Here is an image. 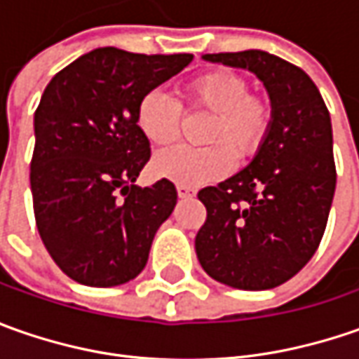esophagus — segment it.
Returning <instances> with one entry per match:
<instances>
[{
	"instance_id": "1",
	"label": "esophagus",
	"mask_w": 359,
	"mask_h": 359,
	"mask_svg": "<svg viewBox=\"0 0 359 359\" xmlns=\"http://www.w3.org/2000/svg\"><path fill=\"white\" fill-rule=\"evenodd\" d=\"M177 196H180L182 200H187V198H194V196H196V189H194V187L177 186Z\"/></svg>"
}]
</instances>
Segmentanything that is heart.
<instances>
[{
	"label": "heart",
	"mask_w": 359,
	"mask_h": 359,
	"mask_svg": "<svg viewBox=\"0 0 359 359\" xmlns=\"http://www.w3.org/2000/svg\"><path fill=\"white\" fill-rule=\"evenodd\" d=\"M248 91L245 77L228 69L208 72L189 81L182 93L184 104L212 116L203 135V142L212 145L201 149L177 145L161 151L154 159L156 175L177 186L200 187L231 170V153L238 158L252 156L268 133L271 109L264 97ZM180 114V104L168 93L147 91L135 107V123L149 144L168 145L177 137Z\"/></svg>",
	"instance_id": "heart-1"
}]
</instances>
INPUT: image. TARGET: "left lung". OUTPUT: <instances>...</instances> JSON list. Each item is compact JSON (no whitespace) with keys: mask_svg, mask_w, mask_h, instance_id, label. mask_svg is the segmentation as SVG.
Wrapping results in <instances>:
<instances>
[{"mask_svg":"<svg viewBox=\"0 0 359 359\" xmlns=\"http://www.w3.org/2000/svg\"><path fill=\"white\" fill-rule=\"evenodd\" d=\"M201 60L252 72L268 91L271 119L254 159L198 198L208 219L196 236L201 268L238 290H269L316 254L336 191L332 119L310 76L262 49Z\"/></svg>","mask_w":359,"mask_h":359,"instance_id":"1","label":"left lung"}]
</instances>
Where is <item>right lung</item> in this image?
I'll use <instances>...</instances> for the list:
<instances>
[{
    "label": "right lung",
    "instance_id": "add662e5",
    "mask_svg": "<svg viewBox=\"0 0 359 359\" xmlns=\"http://www.w3.org/2000/svg\"><path fill=\"white\" fill-rule=\"evenodd\" d=\"M191 60L97 48L43 91L29 173L35 224L53 262L77 283L121 285L145 268L177 191L170 180L133 186L151 156L135 107Z\"/></svg>",
    "mask_w": 359,
    "mask_h": 359
}]
</instances>
